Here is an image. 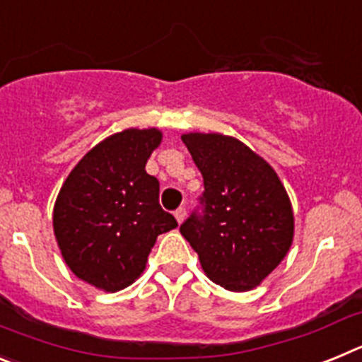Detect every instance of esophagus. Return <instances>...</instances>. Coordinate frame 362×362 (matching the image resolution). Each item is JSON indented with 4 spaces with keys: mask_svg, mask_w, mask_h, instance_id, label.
I'll list each match as a JSON object with an SVG mask.
<instances>
[{
    "mask_svg": "<svg viewBox=\"0 0 362 362\" xmlns=\"http://www.w3.org/2000/svg\"><path fill=\"white\" fill-rule=\"evenodd\" d=\"M174 216H175V219H177V223H183L185 216H187V210H185L183 206H179V209L174 212Z\"/></svg>",
    "mask_w": 362,
    "mask_h": 362,
    "instance_id": "obj_1",
    "label": "esophagus"
}]
</instances>
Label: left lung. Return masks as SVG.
Segmentation results:
<instances>
[{
  "label": "left lung",
  "mask_w": 362,
  "mask_h": 362,
  "mask_svg": "<svg viewBox=\"0 0 362 362\" xmlns=\"http://www.w3.org/2000/svg\"><path fill=\"white\" fill-rule=\"evenodd\" d=\"M181 139L203 175L204 190L179 230L214 283L232 292L254 288L292 245L286 190L274 168L235 137L185 134Z\"/></svg>",
  "instance_id": "left-lung-1"
}]
</instances>
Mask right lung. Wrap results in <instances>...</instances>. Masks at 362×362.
<instances>
[{
  "label": "right lung",
  "instance_id": "right-lung-1",
  "mask_svg": "<svg viewBox=\"0 0 362 362\" xmlns=\"http://www.w3.org/2000/svg\"><path fill=\"white\" fill-rule=\"evenodd\" d=\"M161 132L123 130L74 166L54 206V233L70 270L105 292L132 284L159 233L177 226L159 204V181L146 174Z\"/></svg>",
  "mask_w": 362,
  "mask_h": 362
}]
</instances>
